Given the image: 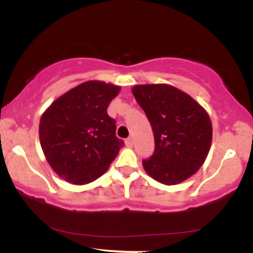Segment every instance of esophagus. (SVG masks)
<instances>
[{"label":"esophagus","instance_id":"obj_1","mask_svg":"<svg viewBox=\"0 0 253 253\" xmlns=\"http://www.w3.org/2000/svg\"><path fill=\"white\" fill-rule=\"evenodd\" d=\"M125 145H126L127 147H132L133 146V139L132 138H127L126 140H125Z\"/></svg>","mask_w":253,"mask_h":253}]
</instances>
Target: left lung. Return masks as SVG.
<instances>
[{"label":"left lung","instance_id":"obj_1","mask_svg":"<svg viewBox=\"0 0 253 253\" xmlns=\"http://www.w3.org/2000/svg\"><path fill=\"white\" fill-rule=\"evenodd\" d=\"M132 92L155 135V152L143 161L147 175L175 185L196 173L207 158L213 136L206 109L170 84H140Z\"/></svg>","mask_w":253,"mask_h":253}]
</instances>
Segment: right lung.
<instances>
[{
  "label": "right lung",
  "mask_w": 253,
  "mask_h": 253,
  "mask_svg": "<svg viewBox=\"0 0 253 253\" xmlns=\"http://www.w3.org/2000/svg\"><path fill=\"white\" fill-rule=\"evenodd\" d=\"M121 88L86 81L54 100L40 118L39 139L46 161L64 181L83 185L108 170L124 146L115 120L107 114Z\"/></svg>",
  "instance_id": "1"
}]
</instances>
